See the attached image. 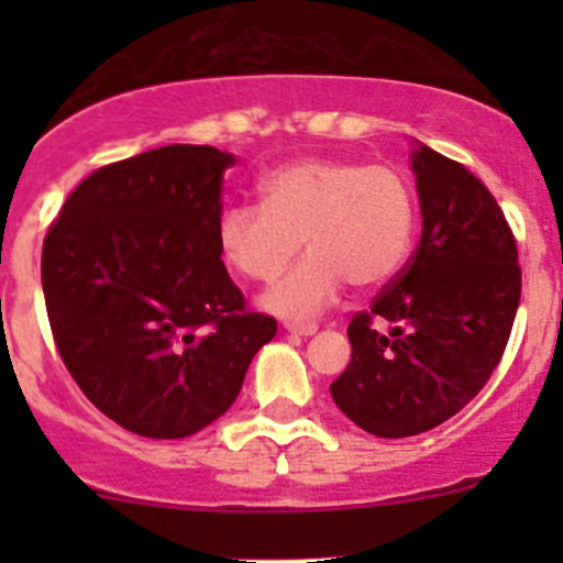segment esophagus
<instances>
[{
	"label": "esophagus",
	"mask_w": 563,
	"mask_h": 563,
	"mask_svg": "<svg viewBox=\"0 0 563 563\" xmlns=\"http://www.w3.org/2000/svg\"><path fill=\"white\" fill-rule=\"evenodd\" d=\"M283 327H286V332H291V334H302V338H310V334H316L318 332V323H283Z\"/></svg>",
	"instance_id": "34e87169"
}]
</instances>
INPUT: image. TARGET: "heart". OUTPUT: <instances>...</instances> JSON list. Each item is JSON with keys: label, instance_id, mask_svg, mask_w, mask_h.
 I'll return each instance as SVG.
<instances>
[{"label": "heart", "instance_id": "1", "mask_svg": "<svg viewBox=\"0 0 563 563\" xmlns=\"http://www.w3.org/2000/svg\"><path fill=\"white\" fill-rule=\"evenodd\" d=\"M417 203L395 168L356 161L288 163L261 185V203H234L218 220L225 264L247 280L280 275L299 247L310 253L261 297L269 313L313 318L345 283L376 288L408 261Z\"/></svg>", "mask_w": 563, "mask_h": 563}]
</instances>
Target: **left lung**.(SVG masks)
Returning <instances> with one entry per match:
<instances>
[{"instance_id": "obj_1", "label": "left lung", "mask_w": 563, "mask_h": 563, "mask_svg": "<svg viewBox=\"0 0 563 563\" xmlns=\"http://www.w3.org/2000/svg\"><path fill=\"white\" fill-rule=\"evenodd\" d=\"M411 168L419 245L371 310L351 318V362L329 387L351 422L382 439L433 430L474 400L501 362L520 302L518 245L493 192L424 144Z\"/></svg>"}]
</instances>
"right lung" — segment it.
<instances>
[{
	"label": "right lung",
	"instance_id": "add662e5",
	"mask_svg": "<svg viewBox=\"0 0 563 563\" xmlns=\"http://www.w3.org/2000/svg\"><path fill=\"white\" fill-rule=\"evenodd\" d=\"M234 155L172 144L89 174L43 242L62 362L130 433L185 439L225 413L277 332L250 313L218 247Z\"/></svg>",
	"mask_w": 563,
	"mask_h": 563
}]
</instances>
